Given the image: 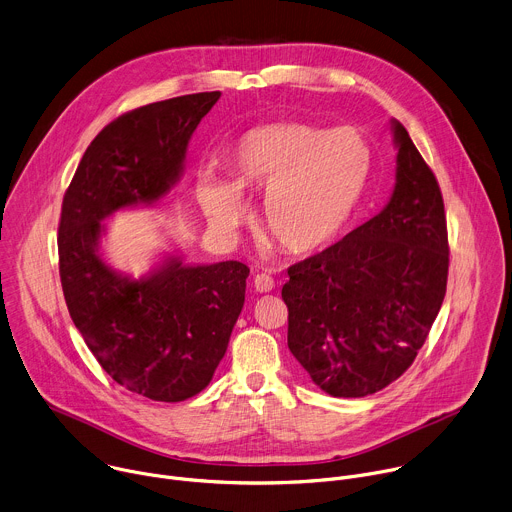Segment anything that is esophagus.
Returning a JSON list of instances; mask_svg holds the SVG:
<instances>
[{"label": "esophagus", "instance_id": "1", "mask_svg": "<svg viewBox=\"0 0 512 512\" xmlns=\"http://www.w3.org/2000/svg\"><path fill=\"white\" fill-rule=\"evenodd\" d=\"M252 286H254V290L260 292V294H262V292H270V290L274 288V280H272V276H268V274H256Z\"/></svg>", "mask_w": 512, "mask_h": 512}]
</instances>
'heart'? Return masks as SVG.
<instances>
[{"label":"heart","instance_id":"b5f03b06","mask_svg":"<svg viewBox=\"0 0 512 512\" xmlns=\"http://www.w3.org/2000/svg\"><path fill=\"white\" fill-rule=\"evenodd\" d=\"M232 169L236 183L208 177L199 185L208 218L236 230L246 220L242 189L262 193L270 240L290 256L311 258L335 246L349 228L369 183L371 151L353 129L329 133L302 123H276L244 137Z\"/></svg>","mask_w":512,"mask_h":512}]
</instances>
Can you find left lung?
<instances>
[{
	"instance_id": "obj_1",
	"label": "left lung",
	"mask_w": 512,
	"mask_h": 512,
	"mask_svg": "<svg viewBox=\"0 0 512 512\" xmlns=\"http://www.w3.org/2000/svg\"><path fill=\"white\" fill-rule=\"evenodd\" d=\"M385 208L323 254L288 268V349L333 397H365L395 381L426 343L448 278L440 185L403 125Z\"/></svg>"
}]
</instances>
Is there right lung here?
Masks as SVG:
<instances>
[{
	"label": "right lung",
	"mask_w": 512,
	"mask_h": 512,
	"mask_svg": "<svg viewBox=\"0 0 512 512\" xmlns=\"http://www.w3.org/2000/svg\"><path fill=\"white\" fill-rule=\"evenodd\" d=\"M220 96L185 94L119 117L90 143L62 201L60 280L72 323L119 385L155 401H183L212 381L250 268L187 264L171 250L133 276L105 258L102 238L117 212L157 206L179 183L191 135Z\"/></svg>",
	"instance_id": "add662e5"
}]
</instances>
